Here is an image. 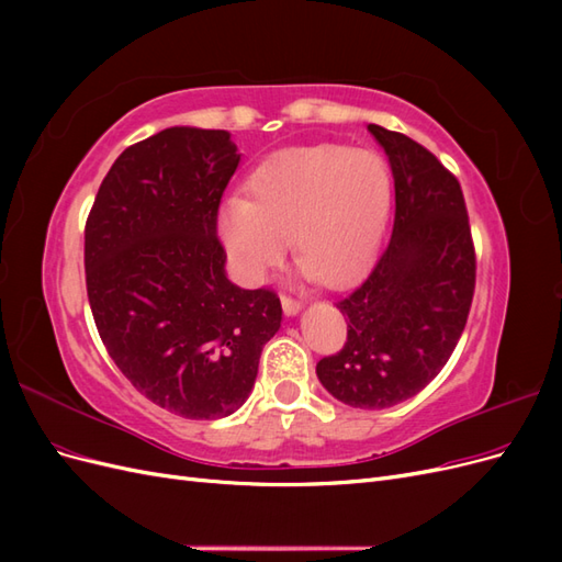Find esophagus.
Instances as JSON below:
<instances>
[{"label":"esophagus","mask_w":562,"mask_h":562,"mask_svg":"<svg viewBox=\"0 0 562 562\" xmlns=\"http://www.w3.org/2000/svg\"><path fill=\"white\" fill-rule=\"evenodd\" d=\"M281 304H283V312L288 314V316H293V314H297L300 310H302V302L300 300H295V297H291V295H281Z\"/></svg>","instance_id":"34e87169"}]
</instances>
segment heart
<instances>
[{"label":"heart","mask_w":562,"mask_h":562,"mask_svg":"<svg viewBox=\"0 0 562 562\" xmlns=\"http://www.w3.org/2000/svg\"><path fill=\"white\" fill-rule=\"evenodd\" d=\"M389 201L391 178L378 151L293 147L255 168L248 199H229L220 209L217 229L248 281L265 279L293 241L314 279L342 283L375 250Z\"/></svg>","instance_id":"1"}]
</instances>
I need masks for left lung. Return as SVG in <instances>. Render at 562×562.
Listing matches in <instances>:
<instances>
[{
    "label": "left lung",
    "instance_id": "left-lung-1",
    "mask_svg": "<svg viewBox=\"0 0 562 562\" xmlns=\"http://www.w3.org/2000/svg\"><path fill=\"white\" fill-rule=\"evenodd\" d=\"M396 190L391 239L368 274L339 295L347 342L316 363L330 394L361 411L398 405L427 386L464 333L475 248L459 180L403 133L368 124Z\"/></svg>",
    "mask_w": 562,
    "mask_h": 562
}]
</instances>
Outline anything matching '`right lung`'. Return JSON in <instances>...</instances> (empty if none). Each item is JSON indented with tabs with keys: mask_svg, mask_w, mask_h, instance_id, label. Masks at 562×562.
Listing matches in <instances>:
<instances>
[{
	"mask_svg": "<svg viewBox=\"0 0 562 562\" xmlns=\"http://www.w3.org/2000/svg\"><path fill=\"white\" fill-rule=\"evenodd\" d=\"M227 131L166 128L126 147L83 229L100 339L145 398L187 419L239 411L281 326L271 288L225 274L217 209L239 166Z\"/></svg>",
	"mask_w": 562,
	"mask_h": 562,
	"instance_id": "1",
	"label": "right lung"
}]
</instances>
